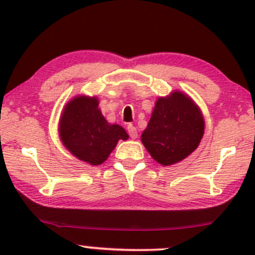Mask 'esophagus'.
<instances>
[{
    "label": "esophagus",
    "mask_w": 255,
    "mask_h": 255,
    "mask_svg": "<svg viewBox=\"0 0 255 255\" xmlns=\"http://www.w3.org/2000/svg\"><path fill=\"white\" fill-rule=\"evenodd\" d=\"M127 130H128V134H129V136L131 137V139H135V137H137V130L133 125H128Z\"/></svg>",
    "instance_id": "esophagus-1"
}]
</instances>
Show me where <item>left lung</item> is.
<instances>
[{
    "label": "left lung",
    "instance_id": "1",
    "mask_svg": "<svg viewBox=\"0 0 255 255\" xmlns=\"http://www.w3.org/2000/svg\"><path fill=\"white\" fill-rule=\"evenodd\" d=\"M204 127L203 115L194 102L183 93L174 92L156 102L141 141L159 164L171 165L198 147Z\"/></svg>",
    "mask_w": 255,
    "mask_h": 255
}]
</instances>
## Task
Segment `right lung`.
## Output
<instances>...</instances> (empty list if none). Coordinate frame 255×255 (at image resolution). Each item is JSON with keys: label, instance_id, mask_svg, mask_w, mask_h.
<instances>
[{"label": "right lung", "instance_id": "right-lung-1", "mask_svg": "<svg viewBox=\"0 0 255 255\" xmlns=\"http://www.w3.org/2000/svg\"><path fill=\"white\" fill-rule=\"evenodd\" d=\"M63 145L80 160L99 165L109 157L119 140H127L121 126L108 124L98 109L97 98L80 96L64 108L60 120Z\"/></svg>", "mask_w": 255, "mask_h": 255}]
</instances>
